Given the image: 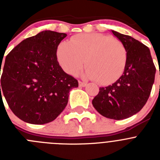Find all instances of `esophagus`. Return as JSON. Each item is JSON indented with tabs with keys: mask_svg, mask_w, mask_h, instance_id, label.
<instances>
[{
	"mask_svg": "<svg viewBox=\"0 0 160 160\" xmlns=\"http://www.w3.org/2000/svg\"><path fill=\"white\" fill-rule=\"evenodd\" d=\"M87 86V83L86 82H81V81H79V87H84Z\"/></svg>",
	"mask_w": 160,
	"mask_h": 160,
	"instance_id": "34e87169",
	"label": "esophagus"
}]
</instances>
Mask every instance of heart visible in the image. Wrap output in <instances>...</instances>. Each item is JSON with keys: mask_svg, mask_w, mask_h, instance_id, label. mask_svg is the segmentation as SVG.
Listing matches in <instances>:
<instances>
[{"mask_svg": "<svg viewBox=\"0 0 160 160\" xmlns=\"http://www.w3.org/2000/svg\"><path fill=\"white\" fill-rule=\"evenodd\" d=\"M56 56L62 70L75 75L86 59L87 78L100 85H110L122 75L127 63V49L122 42L108 35L93 32L74 35L69 42H62Z\"/></svg>", "mask_w": 160, "mask_h": 160, "instance_id": "obj_1", "label": "heart"}]
</instances>
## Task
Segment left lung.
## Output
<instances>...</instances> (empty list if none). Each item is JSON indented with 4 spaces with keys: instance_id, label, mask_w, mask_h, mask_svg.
<instances>
[{
    "instance_id": "left-lung-1",
    "label": "left lung",
    "mask_w": 160,
    "mask_h": 160,
    "mask_svg": "<svg viewBox=\"0 0 160 160\" xmlns=\"http://www.w3.org/2000/svg\"><path fill=\"white\" fill-rule=\"evenodd\" d=\"M112 32L127 49L125 69L115 82L100 87L92 104L102 116L121 120L138 113L146 104L156 69L148 46L131 36L114 30Z\"/></svg>"
}]
</instances>
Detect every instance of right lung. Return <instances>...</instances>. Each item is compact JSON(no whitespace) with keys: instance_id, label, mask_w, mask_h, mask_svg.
Instances as JSON below:
<instances>
[{"instance_id":"right-lung-1","label":"right lung","mask_w":160,"mask_h":160,"mask_svg":"<svg viewBox=\"0 0 160 160\" xmlns=\"http://www.w3.org/2000/svg\"><path fill=\"white\" fill-rule=\"evenodd\" d=\"M66 36L42 31L22 41L5 58L1 97L4 94L11 111L24 122L53 121L67 105L70 90L78 87L77 79L63 71L56 56L58 46Z\"/></svg>"}]
</instances>
